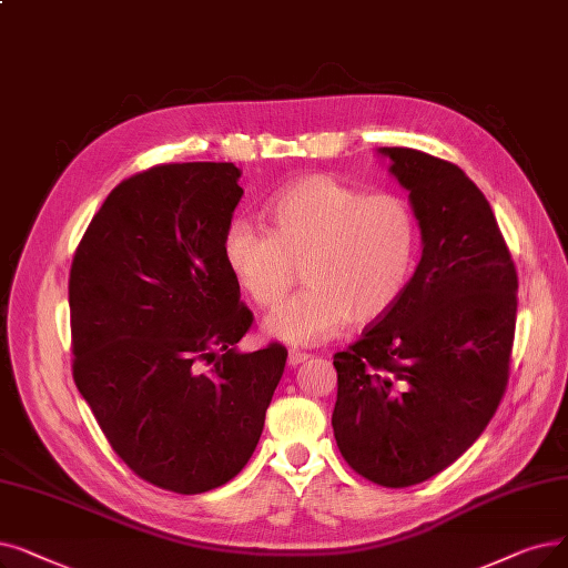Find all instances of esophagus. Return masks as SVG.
<instances>
[{
	"mask_svg": "<svg viewBox=\"0 0 568 568\" xmlns=\"http://www.w3.org/2000/svg\"><path fill=\"white\" fill-rule=\"evenodd\" d=\"M308 357H311L308 353L297 351V348H292V351L287 353V364H290V366H300V364H304Z\"/></svg>",
	"mask_w": 568,
	"mask_h": 568,
	"instance_id": "esophagus-1",
	"label": "esophagus"
}]
</instances>
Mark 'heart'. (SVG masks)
Returning <instances> with one entry per match:
<instances>
[{
  "mask_svg": "<svg viewBox=\"0 0 568 568\" xmlns=\"http://www.w3.org/2000/svg\"><path fill=\"white\" fill-rule=\"evenodd\" d=\"M271 232L234 220L223 257L257 306H276L302 266L306 290L271 311L262 329L290 345H315L394 308L410 283L420 227L394 192L364 194L329 174L283 187L268 202Z\"/></svg>",
  "mask_w": 568,
  "mask_h": 568,
  "instance_id": "1",
  "label": "heart"
}]
</instances>
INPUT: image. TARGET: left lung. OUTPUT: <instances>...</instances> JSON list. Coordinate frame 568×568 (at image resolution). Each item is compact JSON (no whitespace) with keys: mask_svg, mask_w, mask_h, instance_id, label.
<instances>
[{"mask_svg":"<svg viewBox=\"0 0 568 568\" xmlns=\"http://www.w3.org/2000/svg\"><path fill=\"white\" fill-rule=\"evenodd\" d=\"M408 192L423 257L404 292L348 351L332 427L355 471L417 485L474 446L508 383L517 274L497 217L464 171L413 148H378Z\"/></svg>","mask_w":568,"mask_h":568,"instance_id":"8db88e82","label":"left lung"}]
</instances>
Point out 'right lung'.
Here are the masks:
<instances>
[{"instance_id":"add662e5","label":"right lung","mask_w":568,"mask_h":568,"mask_svg":"<svg viewBox=\"0 0 568 568\" xmlns=\"http://www.w3.org/2000/svg\"><path fill=\"white\" fill-rule=\"evenodd\" d=\"M239 179L185 162L122 181L71 262L73 383L120 459L179 495L248 464L287 359L236 348L253 325L223 257Z\"/></svg>"}]
</instances>
